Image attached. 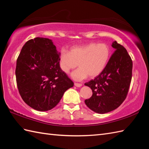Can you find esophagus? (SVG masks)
Segmentation results:
<instances>
[{
    "label": "esophagus",
    "instance_id": "1",
    "mask_svg": "<svg viewBox=\"0 0 149 149\" xmlns=\"http://www.w3.org/2000/svg\"><path fill=\"white\" fill-rule=\"evenodd\" d=\"M74 85L76 87H81V86H82V84H81V83H74Z\"/></svg>",
    "mask_w": 149,
    "mask_h": 149
}]
</instances>
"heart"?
Listing matches in <instances>:
<instances>
[{
  "instance_id": "heart-1",
  "label": "heart",
  "mask_w": 149,
  "mask_h": 149,
  "mask_svg": "<svg viewBox=\"0 0 149 149\" xmlns=\"http://www.w3.org/2000/svg\"><path fill=\"white\" fill-rule=\"evenodd\" d=\"M111 56L109 47L106 43H90L84 45L74 46L69 52L62 50L59 55V66L65 73H68L78 65L73 72L72 77L82 81L88 75L91 78L100 75L105 69Z\"/></svg>"
}]
</instances>
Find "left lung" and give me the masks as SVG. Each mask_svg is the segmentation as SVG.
Listing matches in <instances>:
<instances>
[{
	"mask_svg": "<svg viewBox=\"0 0 149 149\" xmlns=\"http://www.w3.org/2000/svg\"><path fill=\"white\" fill-rule=\"evenodd\" d=\"M111 46L115 51L105 69L94 79L84 84L93 95L84 100L94 112L104 114L115 110L125 100L132 79V61L124 47L116 41Z\"/></svg>",
	"mask_w": 149,
	"mask_h": 149,
	"instance_id": "left-lung-1",
	"label": "left lung"
}]
</instances>
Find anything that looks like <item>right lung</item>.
<instances>
[{
	"mask_svg": "<svg viewBox=\"0 0 149 149\" xmlns=\"http://www.w3.org/2000/svg\"><path fill=\"white\" fill-rule=\"evenodd\" d=\"M52 41L37 37L25 43L17 60L18 91L28 106L40 111L54 108L74 83L59 66Z\"/></svg>",
	"mask_w": 149,
	"mask_h": 149,
	"instance_id": "add662e5",
	"label": "right lung"
}]
</instances>
